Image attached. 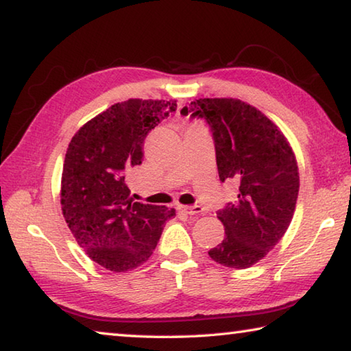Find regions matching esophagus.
Returning <instances> with one entry per match:
<instances>
[{
	"label": "esophagus",
	"instance_id": "obj_1",
	"mask_svg": "<svg viewBox=\"0 0 351 351\" xmlns=\"http://www.w3.org/2000/svg\"><path fill=\"white\" fill-rule=\"evenodd\" d=\"M178 210L187 213V215H199L203 212V207L201 206H178Z\"/></svg>",
	"mask_w": 351,
	"mask_h": 351
}]
</instances>
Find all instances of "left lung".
<instances>
[{
  "instance_id": "left-lung-1",
  "label": "left lung",
  "mask_w": 351,
  "mask_h": 351,
  "mask_svg": "<svg viewBox=\"0 0 351 351\" xmlns=\"http://www.w3.org/2000/svg\"><path fill=\"white\" fill-rule=\"evenodd\" d=\"M181 114L203 119L212 133L219 181L239 182V201L217 212L223 241L209 251L228 268L257 263L287 232L299 195L288 141L261 111L235 99H198Z\"/></svg>"
}]
</instances>
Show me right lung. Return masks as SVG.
Listing matches in <instances>:
<instances>
[{
	"label": "right lung",
	"mask_w": 351,
	"mask_h": 351,
	"mask_svg": "<svg viewBox=\"0 0 351 351\" xmlns=\"http://www.w3.org/2000/svg\"><path fill=\"white\" fill-rule=\"evenodd\" d=\"M173 100L130 99L86 122L71 139L62 175V210L93 261L125 272L150 258L175 210L130 198L125 176L142 164L147 134L173 116Z\"/></svg>",
	"instance_id": "obj_1"
}]
</instances>
